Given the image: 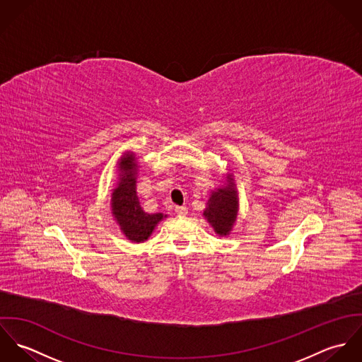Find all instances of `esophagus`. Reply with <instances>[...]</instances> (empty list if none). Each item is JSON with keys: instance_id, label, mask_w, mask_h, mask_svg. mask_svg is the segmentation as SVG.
Here are the masks:
<instances>
[{"instance_id": "34e87169", "label": "esophagus", "mask_w": 362, "mask_h": 362, "mask_svg": "<svg viewBox=\"0 0 362 362\" xmlns=\"http://www.w3.org/2000/svg\"><path fill=\"white\" fill-rule=\"evenodd\" d=\"M175 213H177L180 217H184V216L188 214V209L184 206H177L175 207Z\"/></svg>"}]
</instances>
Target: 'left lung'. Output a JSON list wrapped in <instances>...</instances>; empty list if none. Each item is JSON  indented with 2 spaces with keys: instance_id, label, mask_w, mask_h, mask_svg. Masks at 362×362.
<instances>
[{
  "instance_id": "obj_1",
  "label": "left lung",
  "mask_w": 362,
  "mask_h": 362,
  "mask_svg": "<svg viewBox=\"0 0 362 362\" xmlns=\"http://www.w3.org/2000/svg\"><path fill=\"white\" fill-rule=\"evenodd\" d=\"M204 216L217 234L226 235L231 231L237 217V192L234 184H227L211 194Z\"/></svg>"
}]
</instances>
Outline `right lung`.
Returning <instances> with one entry per match:
<instances>
[{
  "instance_id": "obj_1",
  "label": "right lung",
  "mask_w": 362,
  "mask_h": 362,
  "mask_svg": "<svg viewBox=\"0 0 362 362\" xmlns=\"http://www.w3.org/2000/svg\"><path fill=\"white\" fill-rule=\"evenodd\" d=\"M119 184L112 192V214L121 226V230L135 243L149 238L158 221L163 220L161 213H145L136 197V163L134 155H128L119 163Z\"/></svg>"
}]
</instances>
